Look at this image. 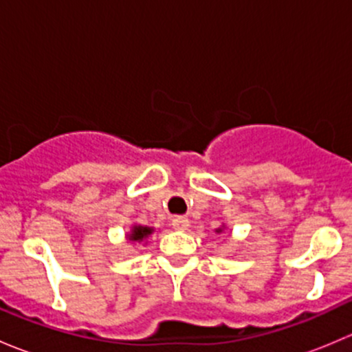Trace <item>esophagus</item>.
Returning <instances> with one entry per match:
<instances>
[{"instance_id":"obj_1","label":"esophagus","mask_w":352,"mask_h":352,"mask_svg":"<svg viewBox=\"0 0 352 352\" xmlns=\"http://www.w3.org/2000/svg\"><path fill=\"white\" fill-rule=\"evenodd\" d=\"M172 226L175 230H187L190 226V221L186 216H175V218H172Z\"/></svg>"}]
</instances>
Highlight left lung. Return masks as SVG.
Wrapping results in <instances>:
<instances>
[{
  "label": "left lung",
  "instance_id": "left-lung-1",
  "mask_svg": "<svg viewBox=\"0 0 352 352\" xmlns=\"http://www.w3.org/2000/svg\"><path fill=\"white\" fill-rule=\"evenodd\" d=\"M225 228H226V226L223 225V226H219V228H216L214 232H216V233H223V232H225Z\"/></svg>",
  "mask_w": 352,
  "mask_h": 352
}]
</instances>
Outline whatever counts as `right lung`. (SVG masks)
<instances>
[{
    "label": "right lung",
    "mask_w": 352,
    "mask_h": 352,
    "mask_svg": "<svg viewBox=\"0 0 352 352\" xmlns=\"http://www.w3.org/2000/svg\"><path fill=\"white\" fill-rule=\"evenodd\" d=\"M155 230L150 228V226H143V225H133L131 226L129 232L126 233V240L127 242L133 243H148V239L153 233Z\"/></svg>",
    "instance_id": "right-lung-1"
}]
</instances>
